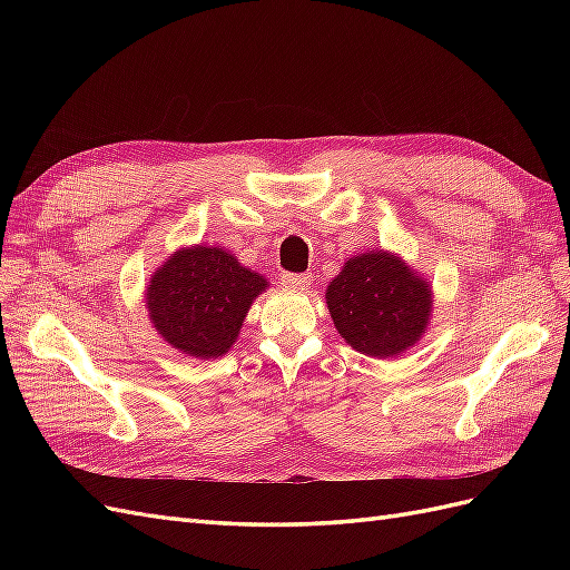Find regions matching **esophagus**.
Instances as JSON below:
<instances>
[{
    "mask_svg": "<svg viewBox=\"0 0 570 570\" xmlns=\"http://www.w3.org/2000/svg\"><path fill=\"white\" fill-rule=\"evenodd\" d=\"M281 281L287 289H306L308 285H312V278L304 273H283Z\"/></svg>",
    "mask_w": 570,
    "mask_h": 570,
    "instance_id": "esophagus-1",
    "label": "esophagus"
}]
</instances>
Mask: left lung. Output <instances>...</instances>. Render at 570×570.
<instances>
[{
	"label": "left lung",
	"instance_id": "1",
	"mask_svg": "<svg viewBox=\"0 0 570 570\" xmlns=\"http://www.w3.org/2000/svg\"><path fill=\"white\" fill-rule=\"evenodd\" d=\"M325 302L340 335L356 352L377 358L411 347L430 316L428 283L387 252L350 258L327 285Z\"/></svg>",
	"mask_w": 570,
	"mask_h": 570
}]
</instances>
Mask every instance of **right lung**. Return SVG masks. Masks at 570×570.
I'll list each match as a JSON object with an SVG mask.
<instances>
[{"mask_svg": "<svg viewBox=\"0 0 570 570\" xmlns=\"http://www.w3.org/2000/svg\"><path fill=\"white\" fill-rule=\"evenodd\" d=\"M266 278L218 247L180 249L151 275L149 318L159 335L195 358L223 356Z\"/></svg>", "mask_w": 570, "mask_h": 570, "instance_id": "right-lung-1", "label": "right lung"}]
</instances>
